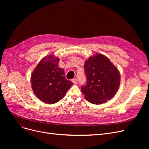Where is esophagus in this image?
Wrapping results in <instances>:
<instances>
[{"label": "esophagus", "instance_id": "34e87169", "mask_svg": "<svg viewBox=\"0 0 149 149\" xmlns=\"http://www.w3.org/2000/svg\"><path fill=\"white\" fill-rule=\"evenodd\" d=\"M72 82H73L74 84H76L77 83V79H76V78L73 79H72Z\"/></svg>", "mask_w": 149, "mask_h": 149}]
</instances>
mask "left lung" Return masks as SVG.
Instances as JSON below:
<instances>
[{
  "label": "left lung",
  "mask_w": 149,
  "mask_h": 149,
  "mask_svg": "<svg viewBox=\"0 0 149 149\" xmlns=\"http://www.w3.org/2000/svg\"><path fill=\"white\" fill-rule=\"evenodd\" d=\"M86 83L81 87L88 101L100 104L114 97L120 84V74L108 58L101 54L85 61Z\"/></svg>",
  "instance_id": "1"
}]
</instances>
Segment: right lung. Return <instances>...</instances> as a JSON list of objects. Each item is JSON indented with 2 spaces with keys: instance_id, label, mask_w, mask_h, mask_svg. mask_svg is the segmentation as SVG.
Instances as JSON below:
<instances>
[{
  "instance_id": "right-lung-1",
  "label": "right lung",
  "mask_w": 149,
  "mask_h": 149,
  "mask_svg": "<svg viewBox=\"0 0 149 149\" xmlns=\"http://www.w3.org/2000/svg\"><path fill=\"white\" fill-rule=\"evenodd\" d=\"M59 60L52 55L45 56L31 76V88L35 94L45 103L59 101L73 84L66 79L64 70L58 66Z\"/></svg>"
}]
</instances>
